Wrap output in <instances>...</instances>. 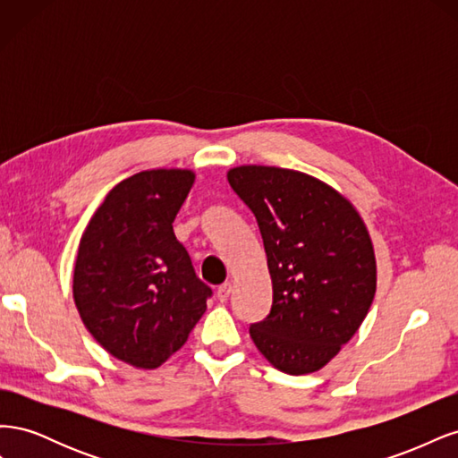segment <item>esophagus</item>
<instances>
[{
  "mask_svg": "<svg viewBox=\"0 0 458 458\" xmlns=\"http://www.w3.org/2000/svg\"><path fill=\"white\" fill-rule=\"evenodd\" d=\"M231 290H233V284L231 283H224L219 288H217V300L219 301H227L229 296H231Z\"/></svg>",
  "mask_w": 458,
  "mask_h": 458,
  "instance_id": "34e87169",
  "label": "esophagus"
}]
</instances>
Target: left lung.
I'll return each instance as SVG.
<instances>
[{
	"mask_svg": "<svg viewBox=\"0 0 458 458\" xmlns=\"http://www.w3.org/2000/svg\"><path fill=\"white\" fill-rule=\"evenodd\" d=\"M227 179L258 221L273 283L271 311L250 336L275 369L315 372L352 340L377 293L369 231L340 192L308 174L239 165Z\"/></svg>",
	"mask_w": 458,
	"mask_h": 458,
	"instance_id": "obj_1",
	"label": "left lung"
}]
</instances>
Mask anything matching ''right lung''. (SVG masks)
Returning <instances> with one entry per match:
<instances>
[{"label": "right lung", "mask_w": 458, "mask_h": 458, "mask_svg": "<svg viewBox=\"0 0 458 458\" xmlns=\"http://www.w3.org/2000/svg\"><path fill=\"white\" fill-rule=\"evenodd\" d=\"M192 183L189 170L135 174L108 192L81 234L76 308L91 336L133 367L157 369L182 348L212 296L172 225Z\"/></svg>", "instance_id": "add662e5"}]
</instances>
